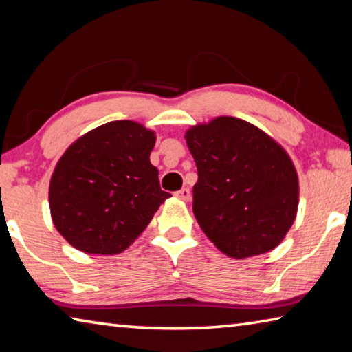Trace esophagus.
I'll list each match as a JSON object with an SVG mask.
<instances>
[{
  "mask_svg": "<svg viewBox=\"0 0 352 352\" xmlns=\"http://www.w3.org/2000/svg\"><path fill=\"white\" fill-rule=\"evenodd\" d=\"M175 195H177L178 199L188 201V200L190 199V190H189L188 188H183V189H180V190H177Z\"/></svg>",
  "mask_w": 352,
  "mask_h": 352,
  "instance_id": "1",
  "label": "esophagus"
}]
</instances>
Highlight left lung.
<instances>
[{"mask_svg":"<svg viewBox=\"0 0 352 352\" xmlns=\"http://www.w3.org/2000/svg\"><path fill=\"white\" fill-rule=\"evenodd\" d=\"M184 138L199 174L192 211L214 245L236 259L279 245L298 208V175L284 148L231 116L189 129Z\"/></svg>","mask_w":352,"mask_h":352,"instance_id":"8db88e82","label":"left lung"}]
</instances>
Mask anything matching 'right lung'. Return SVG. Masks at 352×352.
Here are the masks:
<instances>
[{
  "label": "right lung",
  "instance_id": "obj_1",
  "mask_svg": "<svg viewBox=\"0 0 352 352\" xmlns=\"http://www.w3.org/2000/svg\"><path fill=\"white\" fill-rule=\"evenodd\" d=\"M155 133L113 121L68 147L50 184L52 222L74 248L118 254L151 222L169 192L151 163Z\"/></svg>",
  "mask_w": 352,
  "mask_h": 352
}]
</instances>
